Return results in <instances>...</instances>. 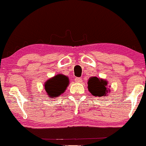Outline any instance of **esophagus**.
Listing matches in <instances>:
<instances>
[{"label": "esophagus", "mask_w": 146, "mask_h": 146, "mask_svg": "<svg viewBox=\"0 0 146 146\" xmlns=\"http://www.w3.org/2000/svg\"><path fill=\"white\" fill-rule=\"evenodd\" d=\"M75 81H76V82H82V79L80 78H75Z\"/></svg>", "instance_id": "34e87169"}]
</instances>
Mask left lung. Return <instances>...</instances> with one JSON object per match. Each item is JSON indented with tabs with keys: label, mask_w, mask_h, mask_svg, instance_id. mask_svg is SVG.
<instances>
[{
	"label": "left lung",
	"mask_w": 146,
	"mask_h": 146,
	"mask_svg": "<svg viewBox=\"0 0 146 146\" xmlns=\"http://www.w3.org/2000/svg\"><path fill=\"white\" fill-rule=\"evenodd\" d=\"M107 82L96 77H92L88 81V90L94 96H106L108 93Z\"/></svg>",
	"instance_id": "8db88e82"
}]
</instances>
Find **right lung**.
<instances>
[{
	"instance_id": "add662e5",
	"label": "right lung",
	"mask_w": 146,
	"mask_h": 146,
	"mask_svg": "<svg viewBox=\"0 0 146 146\" xmlns=\"http://www.w3.org/2000/svg\"><path fill=\"white\" fill-rule=\"evenodd\" d=\"M68 78L63 75H57L48 80L45 84V89L49 97H56L64 93L68 85Z\"/></svg>"
}]
</instances>
